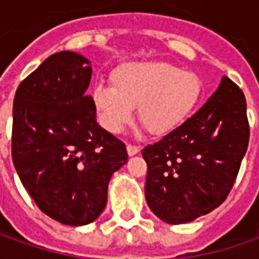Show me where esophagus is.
I'll list each match as a JSON object with an SVG mask.
<instances>
[{
  "label": "esophagus",
  "mask_w": 259,
  "mask_h": 259,
  "mask_svg": "<svg viewBox=\"0 0 259 259\" xmlns=\"http://www.w3.org/2000/svg\"><path fill=\"white\" fill-rule=\"evenodd\" d=\"M126 151H128V154H130V155L138 154V153H140V147H138V145L128 144V145H126Z\"/></svg>",
  "instance_id": "34e87169"
}]
</instances>
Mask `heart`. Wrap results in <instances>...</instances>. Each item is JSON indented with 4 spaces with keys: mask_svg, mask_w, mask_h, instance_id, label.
Segmentation results:
<instances>
[{
    "mask_svg": "<svg viewBox=\"0 0 259 259\" xmlns=\"http://www.w3.org/2000/svg\"><path fill=\"white\" fill-rule=\"evenodd\" d=\"M111 85L96 86L92 102L99 122L114 134L131 122L134 108L150 134H167L192 115L202 96L199 76L167 62L118 66Z\"/></svg>",
    "mask_w": 259,
    "mask_h": 259,
    "instance_id": "b5f03b06",
    "label": "heart"
}]
</instances>
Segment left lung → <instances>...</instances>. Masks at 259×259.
<instances>
[{"instance_id":"left-lung-1","label":"left lung","mask_w":259,"mask_h":259,"mask_svg":"<svg viewBox=\"0 0 259 259\" xmlns=\"http://www.w3.org/2000/svg\"><path fill=\"white\" fill-rule=\"evenodd\" d=\"M248 141L245 95L224 76L193 116L143 150L150 209L171 225L212 212L231 192Z\"/></svg>"}]
</instances>
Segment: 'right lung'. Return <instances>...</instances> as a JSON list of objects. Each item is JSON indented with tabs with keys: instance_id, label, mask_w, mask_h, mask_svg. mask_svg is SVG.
Masks as SVG:
<instances>
[{
	"instance_id": "obj_1",
	"label": "right lung",
	"mask_w": 259,
	"mask_h": 259,
	"mask_svg": "<svg viewBox=\"0 0 259 259\" xmlns=\"http://www.w3.org/2000/svg\"><path fill=\"white\" fill-rule=\"evenodd\" d=\"M91 76L86 57L59 52L20 83L13 105L18 177L43 213L70 226L102 213L111 176L128 161L124 143L96 122Z\"/></svg>"
}]
</instances>
